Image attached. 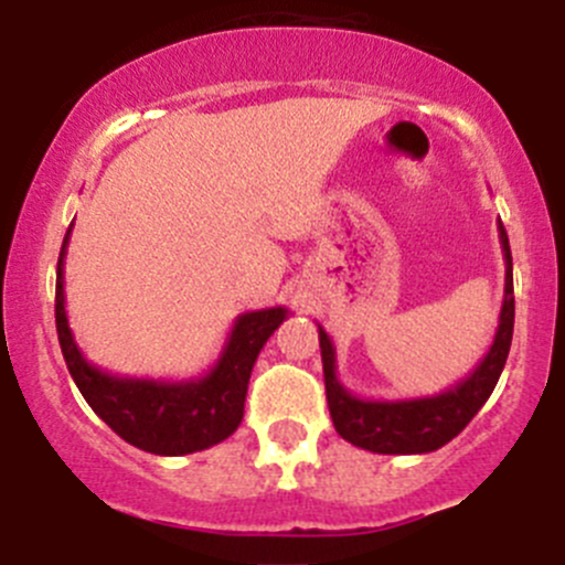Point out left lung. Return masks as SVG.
<instances>
[{"label":"left lung","mask_w":565,"mask_h":565,"mask_svg":"<svg viewBox=\"0 0 565 565\" xmlns=\"http://www.w3.org/2000/svg\"><path fill=\"white\" fill-rule=\"evenodd\" d=\"M498 235L505 259V289L494 341L481 363L451 388L415 398L355 396L341 385L335 374V347L322 324H317L330 418L347 443L372 454H429L451 443L487 404L503 372L514 335V267L503 224H498Z\"/></svg>","instance_id":"obj_1"}]
</instances>
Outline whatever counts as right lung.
Listing matches in <instances>:
<instances>
[{
  "mask_svg": "<svg viewBox=\"0 0 565 565\" xmlns=\"http://www.w3.org/2000/svg\"><path fill=\"white\" fill-rule=\"evenodd\" d=\"M73 224L56 262V335L73 383L100 420L125 443L158 457L196 454L232 435L243 420V404L256 358L289 309L246 311L235 319L218 361L202 377L145 380L119 377L89 363L78 350L65 311V254Z\"/></svg>",
  "mask_w": 565,
  "mask_h": 565,
  "instance_id": "right-lung-1",
  "label": "right lung"
}]
</instances>
